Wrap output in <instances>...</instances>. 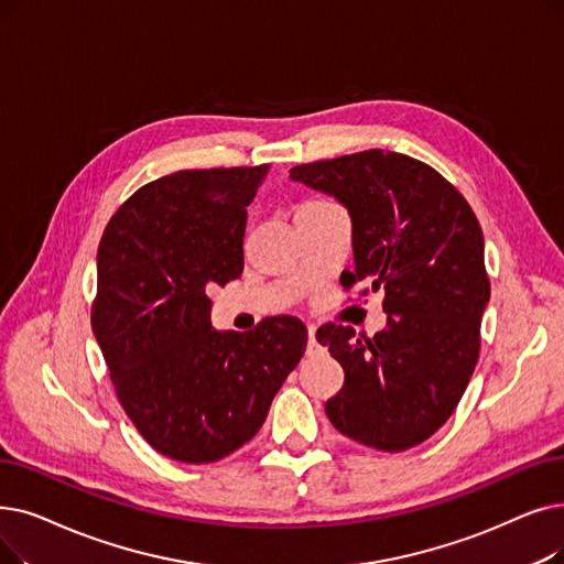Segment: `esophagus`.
Listing matches in <instances>:
<instances>
[{"instance_id":"esophagus-1","label":"esophagus","mask_w":564,"mask_h":564,"mask_svg":"<svg viewBox=\"0 0 564 564\" xmlns=\"http://www.w3.org/2000/svg\"><path fill=\"white\" fill-rule=\"evenodd\" d=\"M323 352V348H321V343H317V338H315V327H308V346H306V355H321Z\"/></svg>"}]
</instances>
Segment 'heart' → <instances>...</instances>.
I'll use <instances>...</instances> for the list:
<instances>
[{"mask_svg": "<svg viewBox=\"0 0 564 564\" xmlns=\"http://www.w3.org/2000/svg\"><path fill=\"white\" fill-rule=\"evenodd\" d=\"M306 205H317V203H306Z\"/></svg>", "mask_w": 564, "mask_h": 564, "instance_id": "b5f03b06", "label": "heart"}]
</instances>
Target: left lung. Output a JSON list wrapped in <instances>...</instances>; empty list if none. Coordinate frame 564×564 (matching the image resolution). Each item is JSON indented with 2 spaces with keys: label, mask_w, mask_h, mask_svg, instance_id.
Listing matches in <instances>:
<instances>
[{
  "label": "left lung",
  "mask_w": 564,
  "mask_h": 564,
  "mask_svg": "<svg viewBox=\"0 0 564 564\" xmlns=\"http://www.w3.org/2000/svg\"><path fill=\"white\" fill-rule=\"evenodd\" d=\"M290 180L350 214L355 269L340 285L384 290L387 327L373 338L334 323L315 334L346 373L327 417L380 452L420 445L452 417L479 357L491 283L477 216L431 165L399 152L295 165Z\"/></svg>",
  "instance_id": "left-lung-1"
}]
</instances>
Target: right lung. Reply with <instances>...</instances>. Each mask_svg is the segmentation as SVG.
<instances>
[{
	"label": "right lung",
	"mask_w": 564,
	"mask_h": 564,
	"mask_svg": "<svg viewBox=\"0 0 564 564\" xmlns=\"http://www.w3.org/2000/svg\"><path fill=\"white\" fill-rule=\"evenodd\" d=\"M269 165L180 170L121 205L96 253L91 329L117 399L159 454L214 463L260 431L306 350L276 315L253 332L212 327V285L239 279L247 207Z\"/></svg>",
	"instance_id": "1"
}]
</instances>
